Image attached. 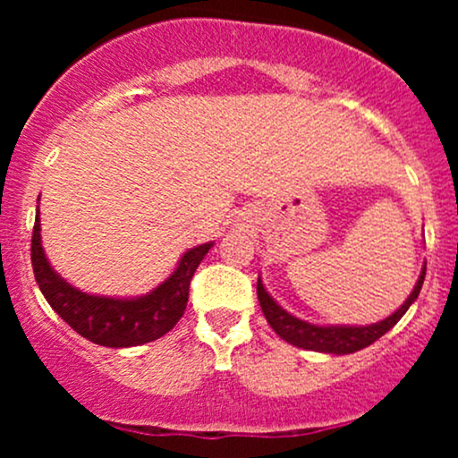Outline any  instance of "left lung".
Instances as JSON below:
<instances>
[{
	"mask_svg": "<svg viewBox=\"0 0 458 458\" xmlns=\"http://www.w3.org/2000/svg\"><path fill=\"white\" fill-rule=\"evenodd\" d=\"M424 276H427V262H424L422 273H420L418 282H415L411 295L404 299V303L396 312H392L390 317L379 320V323L372 325H314L308 320H301L293 317L291 312H286L280 303L267 293L265 284L259 277L256 284V291H259V301L265 314L267 323L271 325V329L280 335L282 340H286L288 344L299 346V349L306 351H318V353H334V355H349L355 351L366 349L375 340H379L383 334H387L398 320L403 318V314L407 312L409 306L418 299L420 291H422Z\"/></svg>",
	"mask_w": 458,
	"mask_h": 458,
	"instance_id": "left-lung-1",
	"label": "left lung"
}]
</instances>
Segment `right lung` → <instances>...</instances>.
<instances>
[{"label":"right lung","instance_id":"add662e5","mask_svg":"<svg viewBox=\"0 0 458 458\" xmlns=\"http://www.w3.org/2000/svg\"><path fill=\"white\" fill-rule=\"evenodd\" d=\"M40 199V198H38ZM213 243L191 247L178 260L174 273L141 297H105L88 295L60 277L47 260L40 241V215L36 211L31 233V267L49 306L62 318L94 344L109 349L138 346L161 338L185 314L189 284Z\"/></svg>","mask_w":458,"mask_h":458}]
</instances>
